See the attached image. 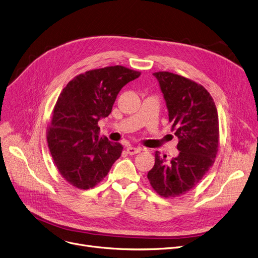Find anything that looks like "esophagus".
Segmentation results:
<instances>
[{
    "mask_svg": "<svg viewBox=\"0 0 258 258\" xmlns=\"http://www.w3.org/2000/svg\"><path fill=\"white\" fill-rule=\"evenodd\" d=\"M141 148H136V147H128L127 148V152L130 155H134V154H138L141 152Z\"/></svg>",
    "mask_w": 258,
    "mask_h": 258,
    "instance_id": "34e87169",
    "label": "esophagus"
}]
</instances>
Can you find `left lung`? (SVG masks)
<instances>
[{"instance_id": "1", "label": "left lung", "mask_w": 258, "mask_h": 258, "mask_svg": "<svg viewBox=\"0 0 258 258\" xmlns=\"http://www.w3.org/2000/svg\"><path fill=\"white\" fill-rule=\"evenodd\" d=\"M179 142V154L166 160L155 153V164L148 173L150 184L164 198L186 194L215 162L219 145L216 104L198 83L169 72L153 74Z\"/></svg>"}]
</instances>
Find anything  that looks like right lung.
<instances>
[{
	"label": "right lung",
	"mask_w": 258,
	"mask_h": 258,
	"mask_svg": "<svg viewBox=\"0 0 258 258\" xmlns=\"http://www.w3.org/2000/svg\"><path fill=\"white\" fill-rule=\"evenodd\" d=\"M140 76L120 66L88 71L59 95L47 140L60 175L72 185L93 188L122 154V145L99 138L98 122L110 114L119 90Z\"/></svg>",
	"instance_id": "obj_1"
}]
</instances>
